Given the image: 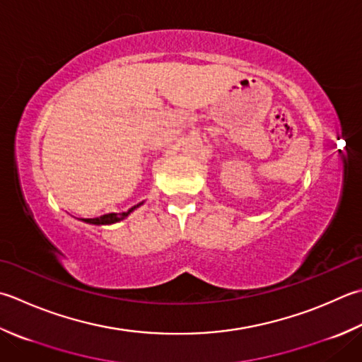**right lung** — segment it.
I'll use <instances>...</instances> for the list:
<instances>
[{"instance_id":"obj_1","label":"right lung","mask_w":362,"mask_h":362,"mask_svg":"<svg viewBox=\"0 0 362 362\" xmlns=\"http://www.w3.org/2000/svg\"><path fill=\"white\" fill-rule=\"evenodd\" d=\"M136 207H138V205H136ZM136 207H133V209H136ZM133 209H130L129 211H124V214H108V215H103V216H98V218H86V219L83 218V221L90 223V224H112V223H117V221H120V219L129 216V214Z\"/></svg>"}]
</instances>
